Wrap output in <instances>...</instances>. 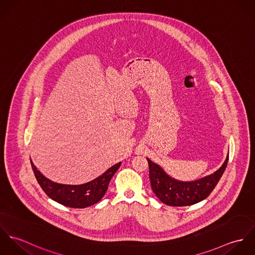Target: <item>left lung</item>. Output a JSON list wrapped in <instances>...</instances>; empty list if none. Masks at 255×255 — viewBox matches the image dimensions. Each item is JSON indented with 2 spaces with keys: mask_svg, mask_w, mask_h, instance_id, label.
<instances>
[{
  "mask_svg": "<svg viewBox=\"0 0 255 255\" xmlns=\"http://www.w3.org/2000/svg\"><path fill=\"white\" fill-rule=\"evenodd\" d=\"M229 154L222 167L214 174L194 182L176 181L169 177L161 167L149 159V179L156 196L169 206H188L205 199L217 185L226 170Z\"/></svg>",
  "mask_w": 255,
  "mask_h": 255,
  "instance_id": "1",
  "label": "left lung"
}]
</instances>
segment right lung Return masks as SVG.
<instances>
[{
	"mask_svg": "<svg viewBox=\"0 0 255 255\" xmlns=\"http://www.w3.org/2000/svg\"><path fill=\"white\" fill-rule=\"evenodd\" d=\"M30 162L37 182L44 192L56 202L72 208H85L100 201L107 191L111 179L121 166V163L114 165L91 182L71 185L50 181L37 170L32 161Z\"/></svg>",
	"mask_w": 255,
	"mask_h": 255,
	"instance_id": "obj_1",
	"label": "right lung"
}]
</instances>
